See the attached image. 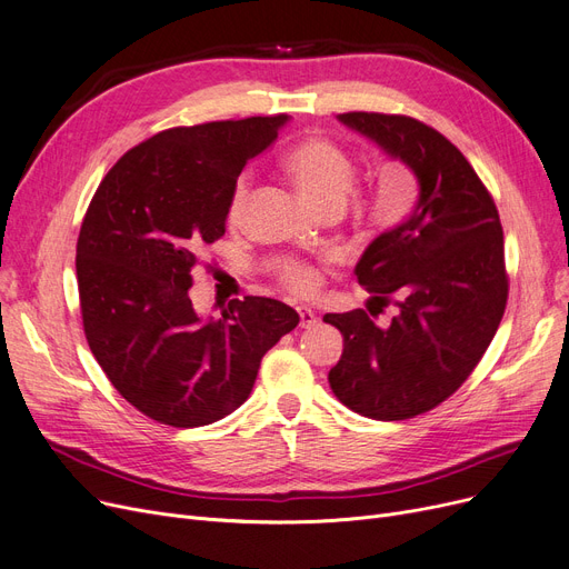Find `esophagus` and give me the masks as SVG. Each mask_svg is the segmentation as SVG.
I'll return each mask as SVG.
<instances>
[{
    "instance_id": "obj_1",
    "label": "esophagus",
    "mask_w": 569,
    "mask_h": 569,
    "mask_svg": "<svg viewBox=\"0 0 569 569\" xmlns=\"http://www.w3.org/2000/svg\"><path fill=\"white\" fill-rule=\"evenodd\" d=\"M317 322H320V320H317V315L312 310L299 308V327L301 329H315Z\"/></svg>"
}]
</instances>
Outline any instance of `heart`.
Masks as SVG:
<instances>
[{
	"label": "heart",
	"instance_id": "heart-1",
	"mask_svg": "<svg viewBox=\"0 0 569 569\" xmlns=\"http://www.w3.org/2000/svg\"><path fill=\"white\" fill-rule=\"evenodd\" d=\"M282 166L293 184L299 187V191L317 210L325 212L331 208H343L355 181V166L350 161V156L336 142L325 138V134H306L303 140H299L287 151ZM247 193L249 184L242 177L238 179V184L231 193L229 221H238L242 217ZM282 278L289 284V289L297 293H312L317 287L315 270L303 266H289Z\"/></svg>",
	"mask_w": 569,
	"mask_h": 569
}]
</instances>
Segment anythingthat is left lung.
Segmentation results:
<instances>
[{"instance_id":"8db88e82","label":"left lung","mask_w":569,"mask_h":569,"mask_svg":"<svg viewBox=\"0 0 569 569\" xmlns=\"http://www.w3.org/2000/svg\"><path fill=\"white\" fill-rule=\"evenodd\" d=\"M338 121L411 170L418 200L355 266L371 301L397 297L390 327L373 325L363 310L325 315L343 336L329 385L359 416L406 420L460 388L502 322V223L479 174L435 128L369 111L338 113Z\"/></svg>"}]
</instances>
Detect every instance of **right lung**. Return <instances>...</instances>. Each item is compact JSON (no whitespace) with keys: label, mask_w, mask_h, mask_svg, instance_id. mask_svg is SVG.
<instances>
[{"label":"right lung","mask_w":569,"mask_h":569,"mask_svg":"<svg viewBox=\"0 0 569 569\" xmlns=\"http://www.w3.org/2000/svg\"><path fill=\"white\" fill-rule=\"evenodd\" d=\"M289 117L170 128L119 158L90 200L77 242L83 331L119 395L156 422L212 425L254 388L263 355L299 325L266 297L219 320L193 310L200 249L226 233L236 181Z\"/></svg>","instance_id":"1"}]
</instances>
